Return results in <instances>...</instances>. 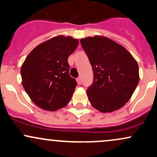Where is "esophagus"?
<instances>
[{
  "instance_id": "1",
  "label": "esophagus",
  "mask_w": 157,
  "mask_h": 157,
  "mask_svg": "<svg viewBox=\"0 0 157 157\" xmlns=\"http://www.w3.org/2000/svg\"><path fill=\"white\" fill-rule=\"evenodd\" d=\"M77 83H78V85H80L81 84L82 81H81L80 77H77Z\"/></svg>"
}]
</instances>
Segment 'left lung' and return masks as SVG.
I'll return each mask as SVG.
<instances>
[{"label":"left lung","instance_id":"1","mask_svg":"<svg viewBox=\"0 0 157 157\" xmlns=\"http://www.w3.org/2000/svg\"><path fill=\"white\" fill-rule=\"evenodd\" d=\"M92 67L94 80L87 95L94 108L103 113L122 107L137 86L138 64L121 45L101 36L81 39Z\"/></svg>","mask_w":157,"mask_h":157}]
</instances>
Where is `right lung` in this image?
<instances>
[{
  "instance_id": "1",
  "label": "right lung",
  "mask_w": 157,
  "mask_h": 157,
  "mask_svg": "<svg viewBox=\"0 0 157 157\" xmlns=\"http://www.w3.org/2000/svg\"><path fill=\"white\" fill-rule=\"evenodd\" d=\"M78 40L57 36L34 48L21 66L22 84L27 94L41 109L55 111L69 102L77 86L69 75L68 57Z\"/></svg>"
}]
</instances>
